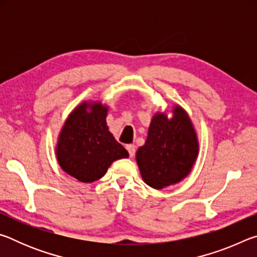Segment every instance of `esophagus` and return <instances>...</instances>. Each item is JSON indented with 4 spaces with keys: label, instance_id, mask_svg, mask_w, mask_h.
Returning a JSON list of instances; mask_svg holds the SVG:
<instances>
[{
    "label": "esophagus",
    "instance_id": "obj_1",
    "mask_svg": "<svg viewBox=\"0 0 257 257\" xmlns=\"http://www.w3.org/2000/svg\"><path fill=\"white\" fill-rule=\"evenodd\" d=\"M127 151H128L130 158H133L135 153H136V147H135V145H132V144L127 145Z\"/></svg>",
    "mask_w": 257,
    "mask_h": 257
}]
</instances>
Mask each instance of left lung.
I'll return each mask as SVG.
<instances>
[{
	"mask_svg": "<svg viewBox=\"0 0 257 257\" xmlns=\"http://www.w3.org/2000/svg\"><path fill=\"white\" fill-rule=\"evenodd\" d=\"M172 113L170 119L165 113H156L145 145L136 153L143 180L155 189L178 184L186 178L198 155L197 135L187 112L176 105Z\"/></svg>",
	"mask_w": 257,
	"mask_h": 257,
	"instance_id": "obj_1",
	"label": "left lung"
}]
</instances>
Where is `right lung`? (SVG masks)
Instances as JSON below:
<instances>
[{
    "mask_svg": "<svg viewBox=\"0 0 257 257\" xmlns=\"http://www.w3.org/2000/svg\"><path fill=\"white\" fill-rule=\"evenodd\" d=\"M106 115L107 106L101 102H84L69 114L61 129L55 150L58 162L81 182L101 179L112 162L129 156L108 132Z\"/></svg>",
    "mask_w": 257,
    "mask_h": 257,
    "instance_id": "add662e5",
    "label": "right lung"
}]
</instances>
